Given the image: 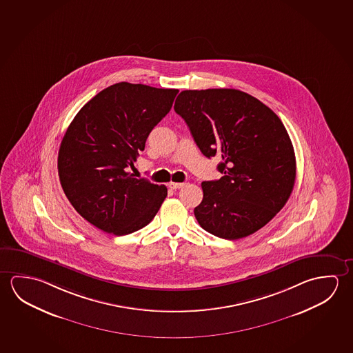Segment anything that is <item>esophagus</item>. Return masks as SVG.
<instances>
[{
  "mask_svg": "<svg viewBox=\"0 0 353 353\" xmlns=\"http://www.w3.org/2000/svg\"><path fill=\"white\" fill-rule=\"evenodd\" d=\"M185 185V183H179V182H170L168 183V187L171 188V190H179V188H182Z\"/></svg>",
  "mask_w": 353,
  "mask_h": 353,
  "instance_id": "esophagus-1",
  "label": "esophagus"
}]
</instances>
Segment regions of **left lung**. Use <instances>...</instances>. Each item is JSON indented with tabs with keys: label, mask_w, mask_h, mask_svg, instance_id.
I'll return each mask as SVG.
<instances>
[{
	"label": "left lung",
	"mask_w": 353,
	"mask_h": 353,
	"mask_svg": "<svg viewBox=\"0 0 353 353\" xmlns=\"http://www.w3.org/2000/svg\"><path fill=\"white\" fill-rule=\"evenodd\" d=\"M174 112L204 157L223 159V177L202 182L203 201L194 208L199 225L226 240L260 230L294 187V149L282 121L266 104L234 88L182 91Z\"/></svg>",
	"instance_id": "left-lung-1"
}]
</instances>
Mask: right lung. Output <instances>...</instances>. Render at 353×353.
Here are the masks:
<instances>
[{"mask_svg":"<svg viewBox=\"0 0 353 353\" xmlns=\"http://www.w3.org/2000/svg\"><path fill=\"white\" fill-rule=\"evenodd\" d=\"M177 93L119 82L97 93L71 121L59 149V179L76 212L92 225L121 236L157 215L166 185L135 179L129 168Z\"/></svg>","mask_w":353,"mask_h":353,"instance_id":"right-lung-1","label":"right lung"}]
</instances>
